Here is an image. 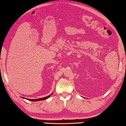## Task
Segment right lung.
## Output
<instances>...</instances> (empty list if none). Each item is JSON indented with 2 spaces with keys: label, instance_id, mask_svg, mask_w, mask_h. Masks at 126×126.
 I'll return each mask as SVG.
<instances>
[{
  "label": "right lung",
  "instance_id": "add662e5",
  "mask_svg": "<svg viewBox=\"0 0 126 126\" xmlns=\"http://www.w3.org/2000/svg\"><path fill=\"white\" fill-rule=\"evenodd\" d=\"M51 95H52V94H51V95L47 96H46V97H43V98H38V99H28V98H24L26 99V100H29V101H41V100H46V99H47V98H49Z\"/></svg>",
  "mask_w": 126,
  "mask_h": 126
}]
</instances>
